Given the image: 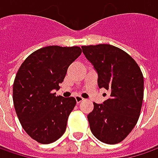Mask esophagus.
<instances>
[{
    "label": "esophagus",
    "mask_w": 158,
    "mask_h": 158,
    "mask_svg": "<svg viewBox=\"0 0 158 158\" xmlns=\"http://www.w3.org/2000/svg\"><path fill=\"white\" fill-rule=\"evenodd\" d=\"M74 98H75V101H76V102H77V103H80V102H82L84 101V98L79 95H76Z\"/></svg>",
    "instance_id": "1"
}]
</instances>
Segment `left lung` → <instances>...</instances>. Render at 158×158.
I'll list each match as a JSON object with an SVG mask.
<instances>
[{"instance_id":"1","label":"left lung","mask_w":158,"mask_h":158,"mask_svg":"<svg viewBox=\"0 0 158 158\" xmlns=\"http://www.w3.org/2000/svg\"><path fill=\"white\" fill-rule=\"evenodd\" d=\"M83 53L98 73V85L110 92L102 104L94 102L87 116L96 139L118 144L136 126L144 97L140 67L128 53L109 44L83 46Z\"/></svg>"}]
</instances>
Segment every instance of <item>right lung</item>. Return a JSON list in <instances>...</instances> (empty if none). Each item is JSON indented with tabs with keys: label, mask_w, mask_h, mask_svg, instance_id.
Listing matches in <instances>:
<instances>
[{
	"label": "right lung",
	"mask_w": 158,
	"mask_h": 158,
	"mask_svg": "<svg viewBox=\"0 0 158 158\" xmlns=\"http://www.w3.org/2000/svg\"><path fill=\"white\" fill-rule=\"evenodd\" d=\"M79 47L48 46L40 48L21 64L13 83V104L28 136L41 144L60 139L76 104L73 97L56 96L68 66L81 55Z\"/></svg>",
	"instance_id": "add662e5"
}]
</instances>
